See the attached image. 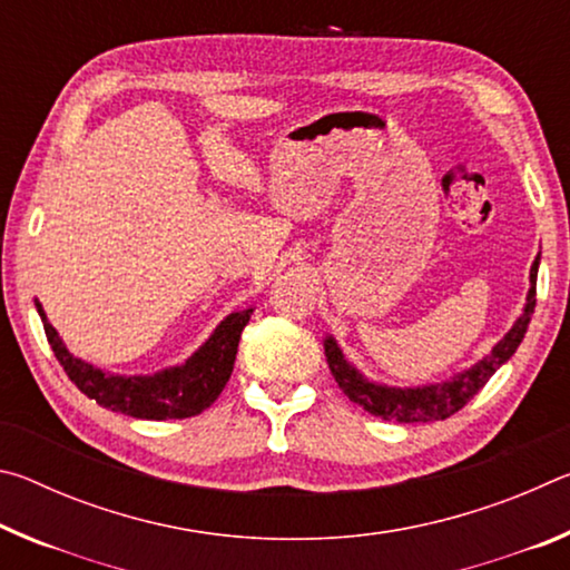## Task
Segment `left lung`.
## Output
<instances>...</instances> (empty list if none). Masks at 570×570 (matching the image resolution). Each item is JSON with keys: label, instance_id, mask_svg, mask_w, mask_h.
Instances as JSON below:
<instances>
[{"label": "left lung", "instance_id": "1", "mask_svg": "<svg viewBox=\"0 0 570 570\" xmlns=\"http://www.w3.org/2000/svg\"><path fill=\"white\" fill-rule=\"evenodd\" d=\"M538 264L540 254L535 256L533 266H530V288L525 296L523 314L518 316L515 324L510 326V332L500 340L490 354L482 356L468 370L452 374L445 382L435 384H422V387H390V384H380L366 380L356 366L346 360L342 346L336 344L334 336L330 334L324 340V354L330 362V370L334 374L336 384L354 404H360L374 417L392 420V422H438L448 420L450 414L465 407V404L475 397V394L485 387V382L503 366L510 356L523 342L528 332L530 316L535 308V282H538Z\"/></svg>", "mask_w": 570, "mask_h": 570}]
</instances>
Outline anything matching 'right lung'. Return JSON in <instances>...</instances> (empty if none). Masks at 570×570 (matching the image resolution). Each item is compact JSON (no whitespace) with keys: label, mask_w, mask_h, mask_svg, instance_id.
Instances as JSON below:
<instances>
[{"label":"right lung","mask_w":570,"mask_h":570,"mask_svg":"<svg viewBox=\"0 0 570 570\" xmlns=\"http://www.w3.org/2000/svg\"><path fill=\"white\" fill-rule=\"evenodd\" d=\"M35 306L57 362L62 364L67 377L77 384V390L105 410L130 414L138 420H183L210 407L234 372L240 332L254 314V306L228 314L183 364L168 366L156 374H130L128 377V374L105 372L70 354L37 298Z\"/></svg>","instance_id":"right-lung-1"}]
</instances>
